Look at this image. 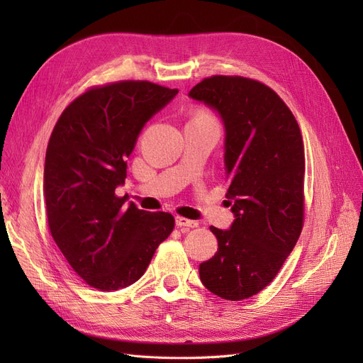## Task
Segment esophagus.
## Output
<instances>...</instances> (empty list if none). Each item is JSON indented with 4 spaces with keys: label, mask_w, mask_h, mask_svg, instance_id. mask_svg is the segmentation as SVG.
<instances>
[{
    "label": "esophagus",
    "mask_w": 363,
    "mask_h": 363,
    "mask_svg": "<svg viewBox=\"0 0 363 363\" xmlns=\"http://www.w3.org/2000/svg\"><path fill=\"white\" fill-rule=\"evenodd\" d=\"M175 224H177L179 227H189V228L199 227V223L192 221V219H188V218H183V216L175 218Z\"/></svg>",
    "instance_id": "esophagus-1"
}]
</instances>
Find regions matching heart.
Wrapping results in <instances>:
<instances>
[{"label":"heart","mask_w":363,"mask_h":363,"mask_svg":"<svg viewBox=\"0 0 363 363\" xmlns=\"http://www.w3.org/2000/svg\"><path fill=\"white\" fill-rule=\"evenodd\" d=\"M192 119H207V121H215L213 115H212L211 112H207V111H199V112H196V113L194 115V118H192Z\"/></svg>","instance_id":"b5f03b06"}]
</instances>
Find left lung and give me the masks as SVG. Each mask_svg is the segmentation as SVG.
<instances>
[{
  "instance_id": "1",
  "label": "left lung",
  "mask_w": 363,
  "mask_h": 363,
  "mask_svg": "<svg viewBox=\"0 0 363 363\" xmlns=\"http://www.w3.org/2000/svg\"><path fill=\"white\" fill-rule=\"evenodd\" d=\"M189 96L221 115L235 221L211 227L218 251L200 265L212 294L239 301L276 279L304 223V145L295 116L269 86L240 75H212ZM232 204V203H230Z\"/></svg>"
}]
</instances>
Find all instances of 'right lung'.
Segmentation results:
<instances>
[{
	"label": "right lung",
	"mask_w": 363,
	"mask_h": 363,
	"mask_svg": "<svg viewBox=\"0 0 363 363\" xmlns=\"http://www.w3.org/2000/svg\"><path fill=\"white\" fill-rule=\"evenodd\" d=\"M147 80L94 86L65 108L51 133L43 196L50 233L89 286L112 292L147 271L174 230L168 212H145L115 189L147 121L177 95Z\"/></svg>",
	"instance_id": "1"
}]
</instances>
